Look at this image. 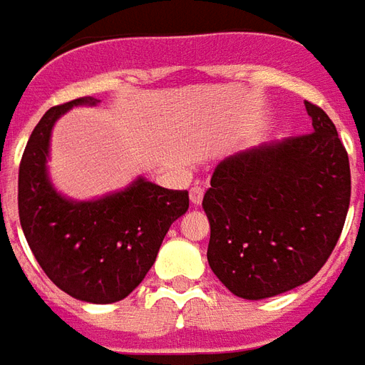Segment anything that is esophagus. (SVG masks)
I'll list each match as a JSON object with an SVG mask.
<instances>
[{"label": "esophagus", "mask_w": 365, "mask_h": 365, "mask_svg": "<svg viewBox=\"0 0 365 365\" xmlns=\"http://www.w3.org/2000/svg\"><path fill=\"white\" fill-rule=\"evenodd\" d=\"M203 193H205V190L201 187V185H193L190 190V199L193 205H199L201 201H203Z\"/></svg>", "instance_id": "34e87169"}]
</instances>
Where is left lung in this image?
<instances>
[{
    "label": "left lung",
    "instance_id": "8db88e82",
    "mask_svg": "<svg viewBox=\"0 0 365 365\" xmlns=\"http://www.w3.org/2000/svg\"><path fill=\"white\" fill-rule=\"evenodd\" d=\"M305 107L313 133L225 158L203 197L207 260L238 297H274L313 279L344 227L348 152L329 115Z\"/></svg>",
    "mask_w": 365,
    "mask_h": 365
}]
</instances>
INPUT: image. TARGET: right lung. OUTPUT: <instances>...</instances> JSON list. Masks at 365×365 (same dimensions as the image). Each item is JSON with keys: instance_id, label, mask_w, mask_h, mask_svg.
<instances>
[{"instance_id": "right-lung-1", "label": "right lung", "mask_w": 365, "mask_h": 365, "mask_svg": "<svg viewBox=\"0 0 365 365\" xmlns=\"http://www.w3.org/2000/svg\"><path fill=\"white\" fill-rule=\"evenodd\" d=\"M80 97L51 107L29 138L19 164V219L25 238L56 287L86 303H115L143 282L168 229L180 219L190 195L138 178L119 193L96 201H72L46 175L51 130Z\"/></svg>"}]
</instances>
